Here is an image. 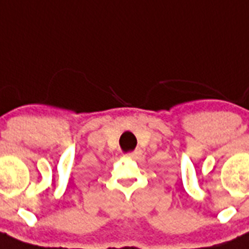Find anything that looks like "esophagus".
<instances>
[{"label": "esophagus", "instance_id": "obj_1", "mask_svg": "<svg viewBox=\"0 0 249 249\" xmlns=\"http://www.w3.org/2000/svg\"><path fill=\"white\" fill-rule=\"evenodd\" d=\"M127 157L129 158H137L138 156H140V152L138 151H135V152H131V153H127Z\"/></svg>", "mask_w": 249, "mask_h": 249}]
</instances>
